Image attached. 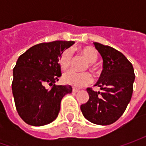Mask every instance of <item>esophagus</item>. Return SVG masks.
Returning <instances> with one entry per match:
<instances>
[{
	"label": "esophagus",
	"instance_id": "esophagus-1",
	"mask_svg": "<svg viewBox=\"0 0 146 146\" xmlns=\"http://www.w3.org/2000/svg\"><path fill=\"white\" fill-rule=\"evenodd\" d=\"M79 91H80V90H79L78 88H72V92H73V93H78Z\"/></svg>",
	"mask_w": 146,
	"mask_h": 146
}]
</instances>
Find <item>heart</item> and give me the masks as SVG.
<instances>
[{
	"label": "heart",
	"instance_id": "b5f03b06",
	"mask_svg": "<svg viewBox=\"0 0 146 146\" xmlns=\"http://www.w3.org/2000/svg\"><path fill=\"white\" fill-rule=\"evenodd\" d=\"M82 54L87 59V61L90 63V66H93L98 58V52L93 47H85L81 49ZM73 53L70 49H66L59 58V65L62 69H67L72 62ZM63 81L75 87H83L91 84L93 81V78L89 73H79L76 70H70L66 71L63 75Z\"/></svg>",
	"mask_w": 146,
	"mask_h": 146
}]
</instances>
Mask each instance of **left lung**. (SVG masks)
<instances>
[{
	"label": "left lung",
	"instance_id": "1",
	"mask_svg": "<svg viewBox=\"0 0 146 146\" xmlns=\"http://www.w3.org/2000/svg\"><path fill=\"white\" fill-rule=\"evenodd\" d=\"M103 59V70L95 84L102 92L87 88L89 99L80 106L83 115L98 125H109L120 118L131 101L135 80L134 69L127 58L115 48L93 43Z\"/></svg>",
	"mask_w": 146,
	"mask_h": 146
}]
</instances>
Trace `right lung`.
I'll list each match as a JSON object with an SVG mask.
<instances>
[{"label":"right lung","mask_w":146,"mask_h":146,"mask_svg":"<svg viewBox=\"0 0 146 146\" xmlns=\"http://www.w3.org/2000/svg\"><path fill=\"white\" fill-rule=\"evenodd\" d=\"M74 41L40 43L23 53L13 70L12 92L17 111L31 126L52 123L58 115L61 101L72 92L70 85H56L62 76L59 58ZM48 84L52 88H45Z\"/></svg>","instance_id":"add662e5"}]
</instances>
